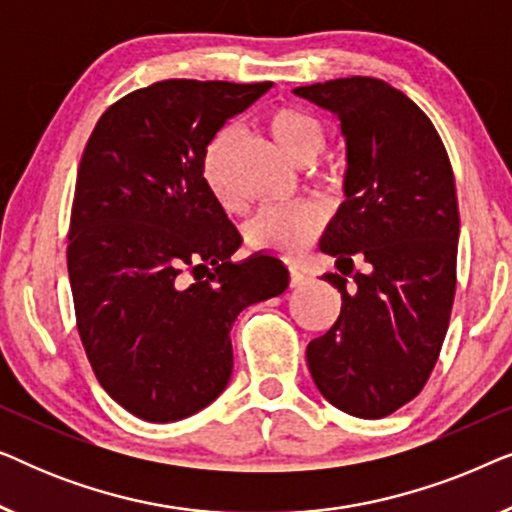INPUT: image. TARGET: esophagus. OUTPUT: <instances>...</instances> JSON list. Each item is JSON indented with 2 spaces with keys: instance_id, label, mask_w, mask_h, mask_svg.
<instances>
[{
  "instance_id": "esophagus-1",
  "label": "esophagus",
  "mask_w": 512,
  "mask_h": 512,
  "mask_svg": "<svg viewBox=\"0 0 512 512\" xmlns=\"http://www.w3.org/2000/svg\"><path fill=\"white\" fill-rule=\"evenodd\" d=\"M307 277L303 270H298V268H289V284H291V289H298V286H303V284H307Z\"/></svg>"
}]
</instances>
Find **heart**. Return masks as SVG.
<instances>
[{"instance_id": "heart-1", "label": "heart", "mask_w": 512, "mask_h": 512, "mask_svg": "<svg viewBox=\"0 0 512 512\" xmlns=\"http://www.w3.org/2000/svg\"><path fill=\"white\" fill-rule=\"evenodd\" d=\"M265 128L291 160L317 158L326 144V132L317 118L293 107H277L265 116ZM233 132L221 130L212 139L205 153V181L214 198L223 207H230V195L223 181L228 146ZM324 228V216L314 207H265L247 223V240L263 251L279 256H296L310 244Z\"/></svg>"}]
</instances>
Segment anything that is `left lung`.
<instances>
[{"label": "left lung", "mask_w": 512, "mask_h": 512, "mask_svg": "<svg viewBox=\"0 0 512 512\" xmlns=\"http://www.w3.org/2000/svg\"><path fill=\"white\" fill-rule=\"evenodd\" d=\"M293 93L340 121L345 202L319 247L355 279L349 287L324 275L342 307L307 345V366L328 403L380 419L422 391L450 324L459 242L452 165L429 116L389 83L349 76Z\"/></svg>", "instance_id": "8db88e82"}]
</instances>
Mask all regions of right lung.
<instances>
[{
  "instance_id": "obj_1",
  "label": "right lung",
  "mask_w": 512,
  "mask_h": 512,
  "mask_svg": "<svg viewBox=\"0 0 512 512\" xmlns=\"http://www.w3.org/2000/svg\"><path fill=\"white\" fill-rule=\"evenodd\" d=\"M270 86L158 81L111 104L83 151L67 247L76 328L102 389L146 422L207 408L233 373L237 314L289 286L275 256L230 261L242 237L202 172L216 132Z\"/></svg>"
}]
</instances>
